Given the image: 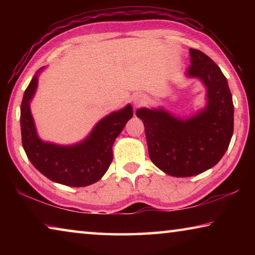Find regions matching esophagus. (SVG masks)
<instances>
[{"instance_id": "1", "label": "esophagus", "mask_w": 255, "mask_h": 255, "mask_svg": "<svg viewBox=\"0 0 255 255\" xmlns=\"http://www.w3.org/2000/svg\"><path fill=\"white\" fill-rule=\"evenodd\" d=\"M145 100H146V98H145L144 94H141V93H136L135 96L132 97V102H133V105H135L136 107L144 105Z\"/></svg>"}]
</instances>
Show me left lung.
Wrapping results in <instances>:
<instances>
[{
	"instance_id": "left-lung-1",
	"label": "left lung",
	"mask_w": 255,
	"mask_h": 255,
	"mask_svg": "<svg viewBox=\"0 0 255 255\" xmlns=\"http://www.w3.org/2000/svg\"><path fill=\"white\" fill-rule=\"evenodd\" d=\"M187 74L198 77L207 89L205 109L188 119H180L164 109L141 108L148 154L166 174L185 178L215 166L228 148L234 130V106L227 80L213 59L190 48Z\"/></svg>"
}]
</instances>
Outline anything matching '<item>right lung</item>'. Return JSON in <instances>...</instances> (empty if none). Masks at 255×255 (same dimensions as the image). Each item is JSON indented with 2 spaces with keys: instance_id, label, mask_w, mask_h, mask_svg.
<instances>
[{
  "instance_id": "right-lung-1",
  "label": "right lung",
  "mask_w": 255,
  "mask_h": 255,
  "mask_svg": "<svg viewBox=\"0 0 255 255\" xmlns=\"http://www.w3.org/2000/svg\"><path fill=\"white\" fill-rule=\"evenodd\" d=\"M25 89L21 102V137L29 161L46 178L68 187H85L100 180L112 162V145L132 117L130 105L99 122L86 139L71 146L42 141L37 135L30 101L38 85L39 72Z\"/></svg>"
}]
</instances>
